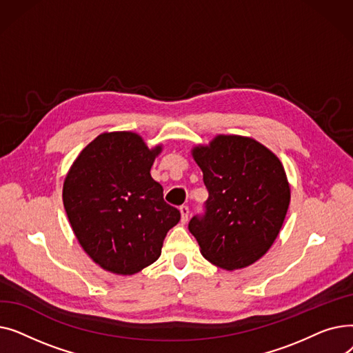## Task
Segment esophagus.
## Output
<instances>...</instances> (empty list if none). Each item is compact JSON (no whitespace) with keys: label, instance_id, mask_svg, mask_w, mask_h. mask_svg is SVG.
Wrapping results in <instances>:
<instances>
[{"label":"esophagus","instance_id":"obj_1","mask_svg":"<svg viewBox=\"0 0 353 353\" xmlns=\"http://www.w3.org/2000/svg\"><path fill=\"white\" fill-rule=\"evenodd\" d=\"M189 213H190V210H189V208H188V206H181V208H180L181 223H188V220H189Z\"/></svg>","mask_w":353,"mask_h":353}]
</instances>
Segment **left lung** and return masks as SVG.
I'll return each instance as SVG.
<instances>
[{
    "label": "left lung",
    "mask_w": 353,
    "mask_h": 353,
    "mask_svg": "<svg viewBox=\"0 0 353 353\" xmlns=\"http://www.w3.org/2000/svg\"><path fill=\"white\" fill-rule=\"evenodd\" d=\"M192 154L209 192L205 214L189 223L203 257L226 270L250 266L270 249L286 217L290 188L281 160L250 137L225 134Z\"/></svg>",
    "instance_id": "left-lung-1"
}]
</instances>
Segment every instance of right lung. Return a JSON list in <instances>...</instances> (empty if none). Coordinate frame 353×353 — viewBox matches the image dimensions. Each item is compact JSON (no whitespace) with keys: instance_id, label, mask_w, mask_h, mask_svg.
Instances as JSON below:
<instances>
[{"instance_id":"right-lung-1","label":"right lung","mask_w":353,"mask_h":353,"mask_svg":"<svg viewBox=\"0 0 353 353\" xmlns=\"http://www.w3.org/2000/svg\"><path fill=\"white\" fill-rule=\"evenodd\" d=\"M161 145L132 132L97 136L65 176L64 209L84 252L107 272L130 276L154 263L180 220L150 169Z\"/></svg>"}]
</instances>
